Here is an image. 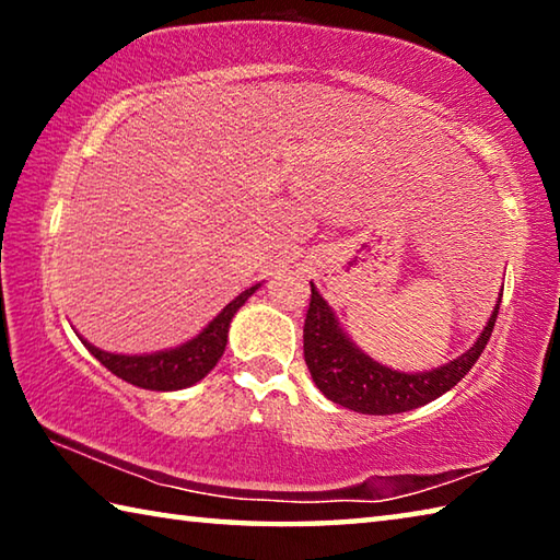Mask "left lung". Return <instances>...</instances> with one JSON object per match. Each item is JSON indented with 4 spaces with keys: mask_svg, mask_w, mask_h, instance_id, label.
Returning <instances> with one entry per match:
<instances>
[{
    "mask_svg": "<svg viewBox=\"0 0 560 560\" xmlns=\"http://www.w3.org/2000/svg\"><path fill=\"white\" fill-rule=\"evenodd\" d=\"M499 316V301L487 328L467 353L428 373H400L385 368L358 350L338 326L324 296L311 283V303L303 320V358L311 377L330 402L363 415H397L415 410L452 390L471 371L491 338Z\"/></svg>",
    "mask_w": 560,
    "mask_h": 560,
    "instance_id": "obj_1",
    "label": "left lung"
}]
</instances>
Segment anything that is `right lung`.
Segmentation results:
<instances>
[{"label": "right lung", "mask_w": 560, "mask_h": 560, "mask_svg": "<svg viewBox=\"0 0 560 560\" xmlns=\"http://www.w3.org/2000/svg\"><path fill=\"white\" fill-rule=\"evenodd\" d=\"M257 289L259 283L242 291L240 296L226 303L220 314L210 320V326H207L200 336L173 350H160V353L150 355H118L91 346L89 340H81L83 346L91 350L93 358L101 360L113 375L122 377V381L130 385L143 387V390H183V387L202 381V377L217 365V360L224 353L226 334H230L234 314Z\"/></svg>", "instance_id": "1"}]
</instances>
